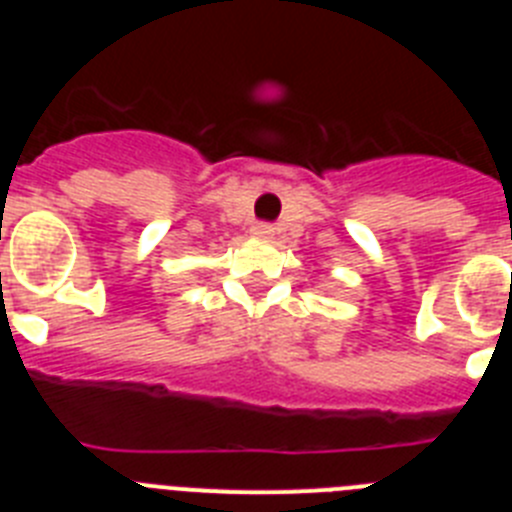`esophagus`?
Wrapping results in <instances>:
<instances>
[{
  "mask_svg": "<svg viewBox=\"0 0 512 512\" xmlns=\"http://www.w3.org/2000/svg\"><path fill=\"white\" fill-rule=\"evenodd\" d=\"M253 238H261V241H269V238H274V225L269 223H256L251 228Z\"/></svg>",
  "mask_w": 512,
  "mask_h": 512,
  "instance_id": "34e87169",
  "label": "esophagus"
}]
</instances>
